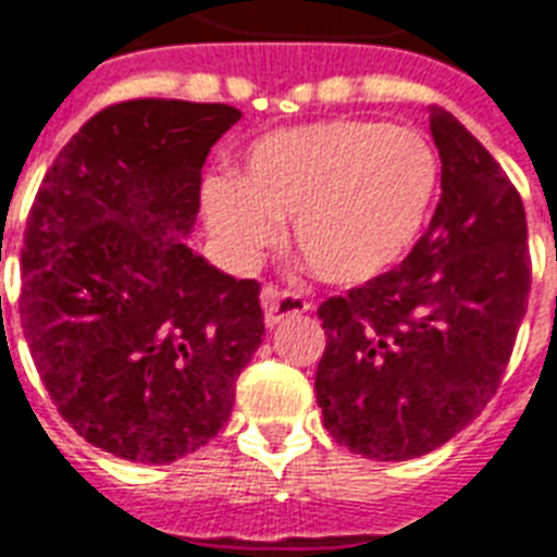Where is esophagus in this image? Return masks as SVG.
<instances>
[{
	"mask_svg": "<svg viewBox=\"0 0 557 557\" xmlns=\"http://www.w3.org/2000/svg\"><path fill=\"white\" fill-rule=\"evenodd\" d=\"M262 312H265V326H277L286 315H297V312H307L309 300L300 295H288L280 292L277 286H262L260 292Z\"/></svg>",
	"mask_w": 557,
	"mask_h": 557,
	"instance_id": "esophagus-1",
	"label": "esophagus"
}]
</instances>
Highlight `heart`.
Listing matches in <instances>:
<instances>
[{
  "label": "heart",
  "instance_id": "1",
  "mask_svg": "<svg viewBox=\"0 0 557 557\" xmlns=\"http://www.w3.org/2000/svg\"><path fill=\"white\" fill-rule=\"evenodd\" d=\"M430 143L385 122L333 119L253 143L245 175L203 181V215L233 260H253L295 219V248L318 280L380 277L418 242L438 195Z\"/></svg>",
  "mask_w": 557,
  "mask_h": 557
}]
</instances>
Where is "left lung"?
I'll return each instance as SVG.
<instances>
[{
  "instance_id": "left-lung-1",
  "label": "left lung",
  "mask_w": 557,
  "mask_h": 557,
  "mask_svg": "<svg viewBox=\"0 0 557 557\" xmlns=\"http://www.w3.org/2000/svg\"><path fill=\"white\" fill-rule=\"evenodd\" d=\"M441 201L411 253L318 307L324 426L373 461L432 453L479 418L523 324L532 269L515 184L453 113L430 108Z\"/></svg>"
}]
</instances>
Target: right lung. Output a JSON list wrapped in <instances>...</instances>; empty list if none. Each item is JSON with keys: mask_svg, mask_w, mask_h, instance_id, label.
<instances>
[{"mask_svg": "<svg viewBox=\"0 0 557 557\" xmlns=\"http://www.w3.org/2000/svg\"><path fill=\"white\" fill-rule=\"evenodd\" d=\"M242 113L122 101L81 127L34 198L20 321L61 418L92 447L172 465L231 418L262 345L260 283L186 245L210 148Z\"/></svg>", "mask_w": 557, "mask_h": 557, "instance_id": "right-lung-1", "label": "right lung"}]
</instances>
